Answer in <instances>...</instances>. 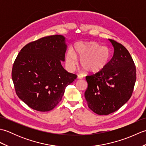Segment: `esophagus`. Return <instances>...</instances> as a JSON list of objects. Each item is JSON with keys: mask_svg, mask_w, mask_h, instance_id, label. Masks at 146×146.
Returning a JSON list of instances; mask_svg holds the SVG:
<instances>
[{"mask_svg": "<svg viewBox=\"0 0 146 146\" xmlns=\"http://www.w3.org/2000/svg\"><path fill=\"white\" fill-rule=\"evenodd\" d=\"M83 78V76H82V75H78V76H77V78H78V79H82Z\"/></svg>", "mask_w": 146, "mask_h": 146, "instance_id": "obj_1", "label": "esophagus"}]
</instances>
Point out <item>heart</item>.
Masks as SVG:
<instances>
[{
	"mask_svg": "<svg viewBox=\"0 0 146 146\" xmlns=\"http://www.w3.org/2000/svg\"><path fill=\"white\" fill-rule=\"evenodd\" d=\"M111 53L108 48L102 46L94 41L80 42L75 46L73 51H68L66 61L69 66L76 63L80 59V66L88 73H96L103 70L110 60Z\"/></svg>",
	"mask_w": 146,
	"mask_h": 146,
	"instance_id": "1",
	"label": "heart"
}]
</instances>
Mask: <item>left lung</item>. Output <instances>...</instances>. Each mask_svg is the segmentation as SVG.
Here are the masks:
<instances>
[{
	"label": "left lung",
	"instance_id": "left-lung-1",
	"mask_svg": "<svg viewBox=\"0 0 146 146\" xmlns=\"http://www.w3.org/2000/svg\"><path fill=\"white\" fill-rule=\"evenodd\" d=\"M108 40L114 49L112 58L103 70L86 76L85 97L88 107L98 115H108L123 106L131 98L136 81L135 66L127 49Z\"/></svg>",
	"mask_w": 146,
	"mask_h": 146
}]
</instances>
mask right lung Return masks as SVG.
<instances>
[{"instance_id": "1", "label": "right lung", "mask_w": 146, "mask_h": 146, "mask_svg": "<svg viewBox=\"0 0 146 146\" xmlns=\"http://www.w3.org/2000/svg\"><path fill=\"white\" fill-rule=\"evenodd\" d=\"M67 49L62 35L44 37L21 49L12 70L16 94L34 110L48 111L56 106L68 85L77 76L61 65Z\"/></svg>"}]
</instances>
